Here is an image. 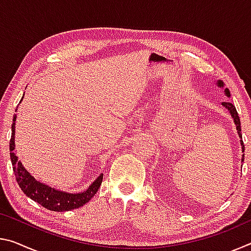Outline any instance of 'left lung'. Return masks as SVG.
<instances>
[{"label":"left lung","mask_w":251,"mask_h":251,"mask_svg":"<svg viewBox=\"0 0 251 251\" xmlns=\"http://www.w3.org/2000/svg\"><path fill=\"white\" fill-rule=\"evenodd\" d=\"M218 85L219 86H224L223 85V82H218ZM226 95L227 96H230V93H229V90L228 88H226ZM223 105L225 106V107H226L229 112H230V114H231V116H232V118H233V122H235V124H236V127H237V130H238V134H239V137L241 138V126H240V118H239V116H238V113H237V109H236V107H235V105H232L231 103H229V101H223ZM240 143H241V146H243V151H245V145H244V142L243 141H240ZM244 158H245V155H243V161H244Z\"/></svg>","instance_id":"8db88e82"}]
</instances>
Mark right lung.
<instances>
[{"mask_svg":"<svg viewBox=\"0 0 251 251\" xmlns=\"http://www.w3.org/2000/svg\"><path fill=\"white\" fill-rule=\"evenodd\" d=\"M23 99V97H22ZM16 112V109H15ZM15 120L16 115L13 116V124H12V135L10 139V156L12 166H13L14 175L20 188L27 197L33 199L34 201L40 203L41 206L49 210L53 211H67L79 208L97 193L100 186L103 181V174L90 186V188L79 194H67L64 192H59L50 187L48 185L42 184L37 181L35 178L29 175L26 169L23 167L21 161L18 160V156L14 154L15 144H14V131H15Z\"/></svg>","mask_w":251,"mask_h":251,"instance_id":"1","label":"right lung"}]
</instances>
